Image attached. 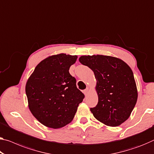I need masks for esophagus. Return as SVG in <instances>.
Listing matches in <instances>:
<instances>
[{
    "label": "esophagus",
    "instance_id": "esophagus-1",
    "mask_svg": "<svg viewBox=\"0 0 154 154\" xmlns=\"http://www.w3.org/2000/svg\"><path fill=\"white\" fill-rule=\"evenodd\" d=\"M88 91H89V89L88 88H87L86 89H85V90L83 91V93H84V94H85V96L87 95V93H88Z\"/></svg>",
    "mask_w": 154,
    "mask_h": 154
}]
</instances>
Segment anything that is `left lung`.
I'll list each match as a JSON object with an SVG mask.
<instances>
[{
  "label": "left lung",
  "instance_id": "left-lung-1",
  "mask_svg": "<svg viewBox=\"0 0 154 154\" xmlns=\"http://www.w3.org/2000/svg\"><path fill=\"white\" fill-rule=\"evenodd\" d=\"M80 63L93 71L98 102L90 110L97 120L117 127L128 119L136 105L138 91L133 72L121 59L109 56H82Z\"/></svg>",
  "mask_w": 154,
  "mask_h": 154
}]
</instances>
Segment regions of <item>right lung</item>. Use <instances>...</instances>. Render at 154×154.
<instances>
[{
  "label": "right lung",
  "instance_id": "right-lung-1",
  "mask_svg": "<svg viewBox=\"0 0 154 154\" xmlns=\"http://www.w3.org/2000/svg\"><path fill=\"white\" fill-rule=\"evenodd\" d=\"M77 58L66 54L49 56L36 66L26 83L30 112L49 128L59 129L70 123L85 98L69 72Z\"/></svg>",
  "mask_w": 154,
  "mask_h": 154
}]
</instances>
